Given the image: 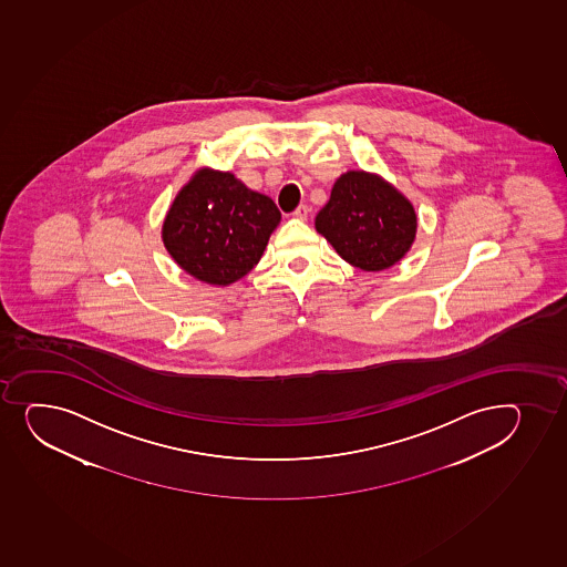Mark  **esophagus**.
Returning a JSON list of instances; mask_svg holds the SVG:
<instances>
[{"mask_svg": "<svg viewBox=\"0 0 567 567\" xmlns=\"http://www.w3.org/2000/svg\"><path fill=\"white\" fill-rule=\"evenodd\" d=\"M308 215H310V207L308 205H298L295 213H292V216L298 218V220H308Z\"/></svg>", "mask_w": 567, "mask_h": 567, "instance_id": "esophagus-1", "label": "esophagus"}]
</instances>
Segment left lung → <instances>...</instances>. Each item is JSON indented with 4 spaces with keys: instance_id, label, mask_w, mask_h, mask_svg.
Returning a JSON list of instances; mask_svg holds the SVG:
<instances>
[{
    "instance_id": "8db88e82",
    "label": "left lung",
    "mask_w": 567,
    "mask_h": 567,
    "mask_svg": "<svg viewBox=\"0 0 567 567\" xmlns=\"http://www.w3.org/2000/svg\"><path fill=\"white\" fill-rule=\"evenodd\" d=\"M316 229L352 267L381 272L411 250L417 216L392 183L377 173L351 169L332 186L316 216Z\"/></svg>"
}]
</instances>
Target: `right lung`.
I'll return each instance as SVG.
<instances>
[{"mask_svg": "<svg viewBox=\"0 0 567 567\" xmlns=\"http://www.w3.org/2000/svg\"><path fill=\"white\" fill-rule=\"evenodd\" d=\"M280 220L269 196L231 172L199 167L169 205L162 243L196 280L226 287L256 267Z\"/></svg>", "mask_w": 567, "mask_h": 567, "instance_id": "obj_1", "label": "right lung"}]
</instances>
